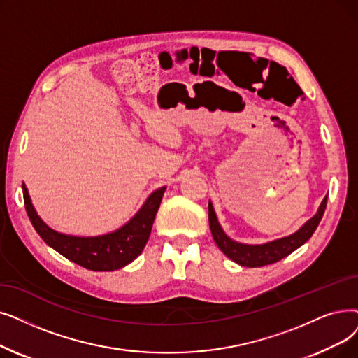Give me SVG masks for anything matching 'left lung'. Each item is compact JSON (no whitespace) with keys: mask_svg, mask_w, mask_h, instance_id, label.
<instances>
[{"mask_svg":"<svg viewBox=\"0 0 358 358\" xmlns=\"http://www.w3.org/2000/svg\"><path fill=\"white\" fill-rule=\"evenodd\" d=\"M326 201H328V196L322 200L316 215L313 217H310V220L299 231H295L294 234L265 243V244H243V243L231 240L221 228L220 222H217V217L210 201L208 206L209 227H210L212 237L216 245L221 248L222 253L227 257H229L232 262H236L238 265L245 268H260L287 257L313 236V232L316 231L322 216L324 213Z\"/></svg>","mask_w":358,"mask_h":358,"instance_id":"1","label":"left lung"}]
</instances>
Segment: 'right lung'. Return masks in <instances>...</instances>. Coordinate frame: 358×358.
<instances>
[{"label":"right lung","instance_id":"obj_1","mask_svg":"<svg viewBox=\"0 0 358 358\" xmlns=\"http://www.w3.org/2000/svg\"><path fill=\"white\" fill-rule=\"evenodd\" d=\"M22 187L29 220L41 238L69 260L96 272L121 269L142 253L149 240L155 216H157L166 189L161 187L155 190L148 197L141 210L117 231L98 237H76L61 234V232L46 225L38 216L32 201H30L24 182Z\"/></svg>","mask_w":358,"mask_h":358}]
</instances>
